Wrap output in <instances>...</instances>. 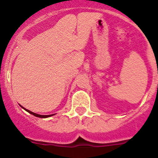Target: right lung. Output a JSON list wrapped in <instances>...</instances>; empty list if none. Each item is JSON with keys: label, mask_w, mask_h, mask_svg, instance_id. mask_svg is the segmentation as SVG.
Masks as SVG:
<instances>
[{"label": "right lung", "mask_w": 158, "mask_h": 158, "mask_svg": "<svg viewBox=\"0 0 158 158\" xmlns=\"http://www.w3.org/2000/svg\"><path fill=\"white\" fill-rule=\"evenodd\" d=\"M19 106H20V107H21L22 108H23V109H24L25 111H27V112H29V113H30V114H31V115H35V116H36V117H40V118H47V117L52 116V115H55V114H52V115H39V114H36V113L32 112V111H29V110L26 109V108H24V107H22L21 105H19Z\"/></svg>", "instance_id": "right-lung-1"}]
</instances>
